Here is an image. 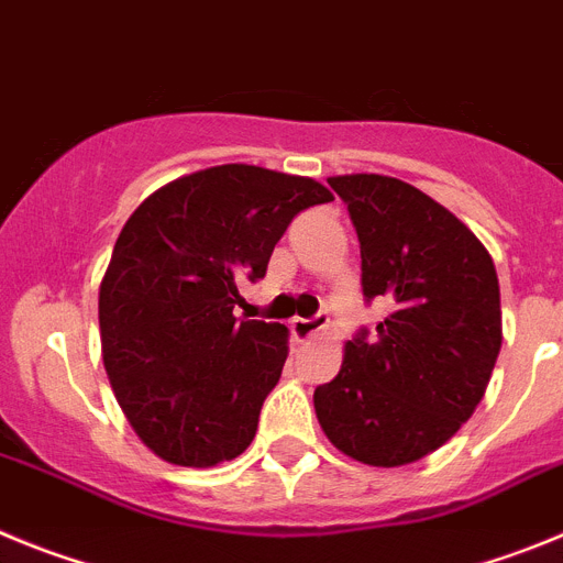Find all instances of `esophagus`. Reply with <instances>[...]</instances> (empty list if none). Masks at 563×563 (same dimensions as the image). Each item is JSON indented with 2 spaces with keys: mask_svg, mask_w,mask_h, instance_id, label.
Masks as SVG:
<instances>
[{
  "mask_svg": "<svg viewBox=\"0 0 563 563\" xmlns=\"http://www.w3.org/2000/svg\"><path fill=\"white\" fill-rule=\"evenodd\" d=\"M328 322H331V319H328V313H317V317H311V319H294L291 331L297 339H311V336H317L319 331H325Z\"/></svg>",
  "mask_w": 563,
  "mask_h": 563,
  "instance_id": "34e87169",
  "label": "esophagus"
}]
</instances>
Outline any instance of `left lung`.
Masks as SVG:
<instances>
[{
  "instance_id": "1",
  "label": "left lung",
  "mask_w": 563,
  "mask_h": 563,
  "mask_svg": "<svg viewBox=\"0 0 563 563\" xmlns=\"http://www.w3.org/2000/svg\"><path fill=\"white\" fill-rule=\"evenodd\" d=\"M362 250V291L389 313L313 389L319 427L367 465L427 457L474 415L503 347L494 261L452 212L393 176H333Z\"/></svg>"
}]
</instances>
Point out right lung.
<instances>
[{"label":"right lung","instance_id":"obj_1","mask_svg":"<svg viewBox=\"0 0 563 563\" xmlns=\"http://www.w3.org/2000/svg\"><path fill=\"white\" fill-rule=\"evenodd\" d=\"M333 201L306 176L219 165L131 212L100 283V344L118 404L151 452L210 468L246 452L280 382L288 331L232 317L297 212Z\"/></svg>","mask_w":563,"mask_h":563}]
</instances>
